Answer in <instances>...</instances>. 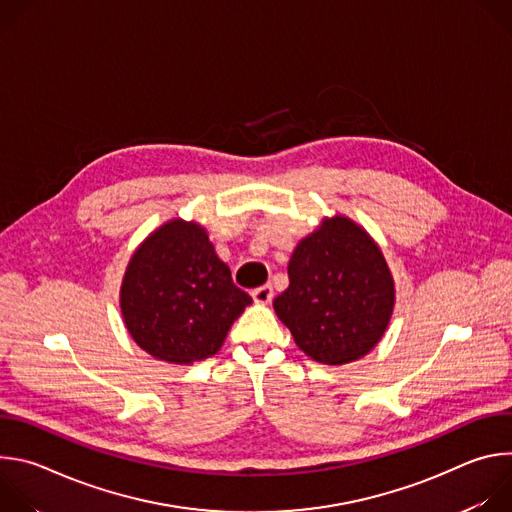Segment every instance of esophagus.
<instances>
[{
  "label": "esophagus",
  "instance_id": "esophagus-1",
  "mask_svg": "<svg viewBox=\"0 0 512 512\" xmlns=\"http://www.w3.org/2000/svg\"><path fill=\"white\" fill-rule=\"evenodd\" d=\"M251 296L257 304H269L273 300V287L271 285H261V287H255L251 291Z\"/></svg>",
  "mask_w": 512,
  "mask_h": 512
}]
</instances>
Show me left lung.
Returning <instances> with one entry per match:
<instances>
[{"label": "left lung", "instance_id": "obj_1", "mask_svg": "<svg viewBox=\"0 0 512 512\" xmlns=\"http://www.w3.org/2000/svg\"><path fill=\"white\" fill-rule=\"evenodd\" d=\"M289 287L273 300L277 318L314 360L344 364L385 334L395 285L381 249L344 216L326 218L287 265Z\"/></svg>", "mask_w": 512, "mask_h": 512}]
</instances>
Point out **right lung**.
Here are the masks:
<instances>
[{
	"mask_svg": "<svg viewBox=\"0 0 512 512\" xmlns=\"http://www.w3.org/2000/svg\"><path fill=\"white\" fill-rule=\"evenodd\" d=\"M253 300L233 283L204 229L184 221L160 227L133 253L121 312L133 340L152 356L190 364L221 350Z\"/></svg>",
	"mask_w": 512,
	"mask_h": 512,
	"instance_id": "1",
	"label": "right lung"
}]
</instances>
